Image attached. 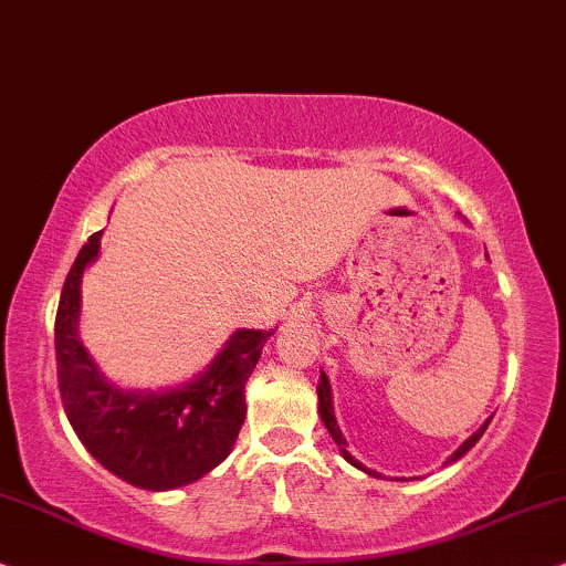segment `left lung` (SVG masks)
<instances>
[{"label": "left lung", "mask_w": 566, "mask_h": 566, "mask_svg": "<svg viewBox=\"0 0 566 566\" xmlns=\"http://www.w3.org/2000/svg\"><path fill=\"white\" fill-rule=\"evenodd\" d=\"M318 411H321V419H323V424H326V429L331 432V437H334V442L338 446V450H342V455H344V461H349L354 469H359V471H365V473H370V476H378L380 479V473L378 471H370L367 469V465H361L357 458H354L349 450H346V437L342 434V429H338V424H336V417H334V398H331V382H328V378H326V373H321V382H318ZM489 421H492V417H489L484 424H481L476 432H473L469 440L463 442L461 448L455 450L453 455L448 458L446 463H455L458 458H463L465 453H469V450L476 446V442L481 440V434H484V429L489 427Z\"/></svg>", "instance_id": "8db88e82"}]
</instances>
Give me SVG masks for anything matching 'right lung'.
Masks as SVG:
<instances>
[{"label":"right lung","instance_id":"right-lung-1","mask_svg":"<svg viewBox=\"0 0 566 566\" xmlns=\"http://www.w3.org/2000/svg\"><path fill=\"white\" fill-rule=\"evenodd\" d=\"M93 232L66 274L56 311V370L66 419L113 476L147 492L193 484L217 469L245 421V380L274 331L240 328L205 373L170 390H120L80 342V287L101 253Z\"/></svg>","mask_w":566,"mask_h":566}]
</instances>
